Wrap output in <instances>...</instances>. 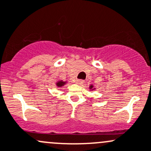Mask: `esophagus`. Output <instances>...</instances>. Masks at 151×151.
<instances>
[{
    "instance_id": "obj_1",
    "label": "esophagus",
    "mask_w": 151,
    "mask_h": 151,
    "mask_svg": "<svg viewBox=\"0 0 151 151\" xmlns=\"http://www.w3.org/2000/svg\"><path fill=\"white\" fill-rule=\"evenodd\" d=\"M83 83H84V80H76V84H77V85H82V84Z\"/></svg>"
}]
</instances>
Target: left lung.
Returning a JSON list of instances; mask_svg holds the SVG:
<instances>
[{
	"mask_svg": "<svg viewBox=\"0 0 151 151\" xmlns=\"http://www.w3.org/2000/svg\"><path fill=\"white\" fill-rule=\"evenodd\" d=\"M88 89L90 90V91H93V90H96V88H95L94 85H90V86H89Z\"/></svg>",
	"mask_w": 151,
	"mask_h": 151,
	"instance_id": "left-lung-1",
	"label": "left lung"
}]
</instances>
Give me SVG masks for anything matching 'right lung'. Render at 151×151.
Here are the masks:
<instances>
[{
    "instance_id": "obj_1",
    "label": "right lung",
    "mask_w": 151,
    "mask_h": 151,
    "mask_svg": "<svg viewBox=\"0 0 151 151\" xmlns=\"http://www.w3.org/2000/svg\"><path fill=\"white\" fill-rule=\"evenodd\" d=\"M67 82L68 81H63L61 80H58V81H56V82H55V85H56V87H58V88H62V87L64 86Z\"/></svg>"
}]
</instances>
